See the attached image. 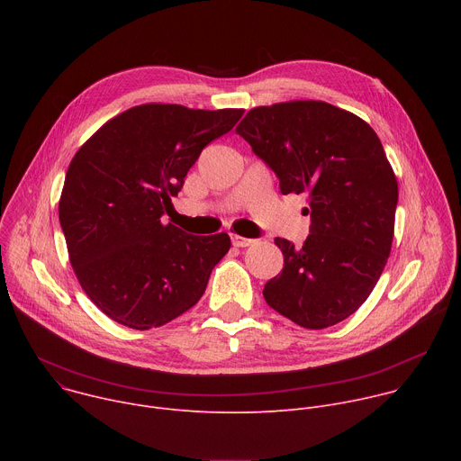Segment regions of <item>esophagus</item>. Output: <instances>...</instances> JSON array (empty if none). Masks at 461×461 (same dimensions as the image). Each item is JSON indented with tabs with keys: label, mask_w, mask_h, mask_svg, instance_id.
Here are the masks:
<instances>
[{
	"label": "esophagus",
	"mask_w": 461,
	"mask_h": 461,
	"mask_svg": "<svg viewBox=\"0 0 461 461\" xmlns=\"http://www.w3.org/2000/svg\"><path fill=\"white\" fill-rule=\"evenodd\" d=\"M231 244L235 248H246V246H251L253 240L246 239V237H240V235H231Z\"/></svg>",
	"instance_id": "1"
}]
</instances>
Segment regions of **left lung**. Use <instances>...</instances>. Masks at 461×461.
Segmentation results:
<instances>
[{"label":"left lung","mask_w":461,"mask_h":461,"mask_svg":"<svg viewBox=\"0 0 461 461\" xmlns=\"http://www.w3.org/2000/svg\"><path fill=\"white\" fill-rule=\"evenodd\" d=\"M235 131L277 175L283 194L308 193L310 235L299 249L276 239L285 267L262 295L312 330L341 322L374 290L393 237L398 180L375 131L315 100L255 107Z\"/></svg>","instance_id":"left-lung-1"}]
</instances>
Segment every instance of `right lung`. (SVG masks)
<instances>
[{
  "mask_svg": "<svg viewBox=\"0 0 461 461\" xmlns=\"http://www.w3.org/2000/svg\"><path fill=\"white\" fill-rule=\"evenodd\" d=\"M242 113L137 105L104 123L71 160L59 224L84 292L113 321L149 330L203 297L230 235H189L160 219L203 149Z\"/></svg>",
  "mask_w": 461,
  "mask_h": 461,
  "instance_id": "obj_1",
  "label": "right lung"
}]
</instances>
